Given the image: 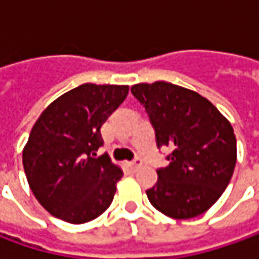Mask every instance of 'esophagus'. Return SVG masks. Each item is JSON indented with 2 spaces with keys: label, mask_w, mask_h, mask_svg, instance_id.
I'll list each match as a JSON object with an SVG mask.
<instances>
[{
  "label": "esophagus",
  "mask_w": 259,
  "mask_h": 259,
  "mask_svg": "<svg viewBox=\"0 0 259 259\" xmlns=\"http://www.w3.org/2000/svg\"><path fill=\"white\" fill-rule=\"evenodd\" d=\"M141 165H143V161H141L140 158H135L134 161H131V163H130V167H131V170H134V171H137V170H138V168H140Z\"/></svg>",
  "instance_id": "1"
}]
</instances>
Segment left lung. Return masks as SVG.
Segmentation results:
<instances>
[{"instance_id":"8db88e82","label":"left lung","mask_w":259,"mask_h":259,"mask_svg":"<svg viewBox=\"0 0 259 259\" xmlns=\"http://www.w3.org/2000/svg\"><path fill=\"white\" fill-rule=\"evenodd\" d=\"M131 92L145 108L157 147L170 164L147 190L150 203L173 219L204 213L222 196L236 164L234 128L210 101L168 82L138 83Z\"/></svg>"}]
</instances>
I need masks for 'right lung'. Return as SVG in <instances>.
<instances>
[{
	"instance_id": "obj_1",
	"label": "right lung",
	"mask_w": 259,
	"mask_h": 259,
	"mask_svg": "<svg viewBox=\"0 0 259 259\" xmlns=\"http://www.w3.org/2000/svg\"><path fill=\"white\" fill-rule=\"evenodd\" d=\"M126 85L85 83L59 96L35 121L23 150L30 189L46 210L69 224H86L112 203L124 176L106 154L101 126L124 102Z\"/></svg>"
}]
</instances>
